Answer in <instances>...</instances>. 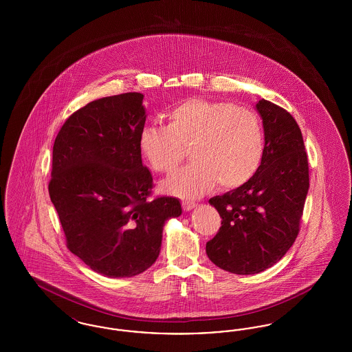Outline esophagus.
<instances>
[{"label":"esophagus","instance_id":"esophagus-1","mask_svg":"<svg viewBox=\"0 0 352 352\" xmlns=\"http://www.w3.org/2000/svg\"><path fill=\"white\" fill-rule=\"evenodd\" d=\"M197 204H195V201H182V207H184V210L186 211H190V210H192L194 207H195Z\"/></svg>","mask_w":352,"mask_h":352}]
</instances>
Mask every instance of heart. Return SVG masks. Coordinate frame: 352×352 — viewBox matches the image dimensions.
Segmentation results:
<instances>
[{
    "instance_id": "heart-1",
    "label": "heart",
    "mask_w": 352,
    "mask_h": 352,
    "mask_svg": "<svg viewBox=\"0 0 352 352\" xmlns=\"http://www.w3.org/2000/svg\"><path fill=\"white\" fill-rule=\"evenodd\" d=\"M186 148L195 162L165 182L170 194L198 198L218 184L234 190L247 184L264 155V131L251 109L223 101L190 99L171 108L166 126H146L140 151L151 168L173 173L182 164Z\"/></svg>"
}]
</instances>
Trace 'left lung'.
<instances>
[{
  "mask_svg": "<svg viewBox=\"0 0 352 352\" xmlns=\"http://www.w3.org/2000/svg\"><path fill=\"white\" fill-rule=\"evenodd\" d=\"M264 155L241 187L210 199L221 227L206 244L208 258L234 274H254L283 258L300 231L309 191V164L301 129L284 108L257 101Z\"/></svg>",
  "mask_w": 352,
  "mask_h": 352,
  "instance_id": "1",
  "label": "left lung"
}]
</instances>
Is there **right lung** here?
<instances>
[{
    "label": "right lung",
    "instance_id": "right-lung-1",
    "mask_svg": "<svg viewBox=\"0 0 352 352\" xmlns=\"http://www.w3.org/2000/svg\"><path fill=\"white\" fill-rule=\"evenodd\" d=\"M144 95L88 102L66 120L52 148L51 201L67 248L111 278L151 268L165 221L182 214L177 198L149 199L153 177L142 165Z\"/></svg>",
    "mask_w": 352,
    "mask_h": 352
}]
</instances>
